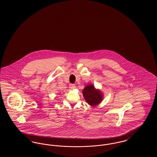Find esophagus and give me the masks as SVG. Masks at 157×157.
Returning a JSON list of instances; mask_svg holds the SVG:
<instances>
[{"instance_id":"34e87169","label":"esophagus","mask_w":157,"mask_h":157,"mask_svg":"<svg viewBox=\"0 0 157 157\" xmlns=\"http://www.w3.org/2000/svg\"><path fill=\"white\" fill-rule=\"evenodd\" d=\"M75 87H76V85L74 84H69V88L71 89H74V88H75Z\"/></svg>"}]
</instances>
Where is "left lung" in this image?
<instances>
[{"instance_id":"obj_1","label":"left lung","mask_w":157,"mask_h":157,"mask_svg":"<svg viewBox=\"0 0 157 157\" xmlns=\"http://www.w3.org/2000/svg\"><path fill=\"white\" fill-rule=\"evenodd\" d=\"M82 94L86 101L91 106L98 105L103 99L101 92L96 90L92 85H87L82 90Z\"/></svg>"}]
</instances>
